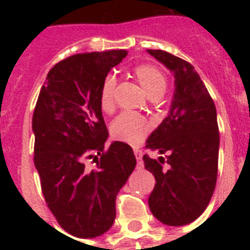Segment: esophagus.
I'll use <instances>...</instances> for the list:
<instances>
[{"label":"esophagus","mask_w":250,"mask_h":250,"mask_svg":"<svg viewBox=\"0 0 250 250\" xmlns=\"http://www.w3.org/2000/svg\"><path fill=\"white\" fill-rule=\"evenodd\" d=\"M134 154H135V158L138 160V163H141V159H143V152H141V150L135 149L134 150Z\"/></svg>","instance_id":"34e87169"}]
</instances>
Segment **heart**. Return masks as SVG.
Segmentation results:
<instances>
[{
  "mask_svg": "<svg viewBox=\"0 0 250 250\" xmlns=\"http://www.w3.org/2000/svg\"><path fill=\"white\" fill-rule=\"evenodd\" d=\"M132 75L141 86L143 91L151 100H158L165 94L167 87V76L160 67L152 63H141L134 67ZM115 79L107 76L103 83L99 95V103L104 112L110 114L115 106ZM112 138L129 145L141 144L149 134L150 124L140 115L124 112L111 124Z\"/></svg>",
  "mask_w": 250,
  "mask_h": 250,
  "instance_id": "obj_1",
  "label": "heart"
}]
</instances>
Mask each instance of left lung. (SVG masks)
Returning a JSON list of instances; mask_svg holds the SVG:
<instances>
[{
	"label": "left lung",
	"instance_id": "left-lung-1",
	"mask_svg": "<svg viewBox=\"0 0 250 250\" xmlns=\"http://www.w3.org/2000/svg\"><path fill=\"white\" fill-rule=\"evenodd\" d=\"M175 77L169 115L149 136L145 147L167 158L143 156L155 178L149 196L152 215L167 225L182 227L202 215L218 176L219 127L216 110L194 66L163 50H147ZM165 161L167 168L162 165Z\"/></svg>",
	"mask_w": 250,
	"mask_h": 250
}]
</instances>
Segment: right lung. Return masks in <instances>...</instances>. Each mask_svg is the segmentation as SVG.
Returning a JSON list of instances; mask_svg holds the SVG:
<instances>
[{
  "label": "right lung",
  "mask_w": 250,
  "mask_h": 250,
  "mask_svg": "<svg viewBox=\"0 0 250 250\" xmlns=\"http://www.w3.org/2000/svg\"><path fill=\"white\" fill-rule=\"evenodd\" d=\"M125 50L77 54L57 62L41 87L34 116V163L45 202L63 230L76 238L99 237L111 228L116 195L136 159L131 146L109 132L99 95ZM91 160L92 169L85 167Z\"/></svg>",
  "instance_id": "obj_1"
}]
</instances>
